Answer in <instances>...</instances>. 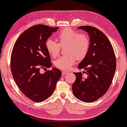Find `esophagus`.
Masks as SVG:
<instances>
[{
    "mask_svg": "<svg viewBox=\"0 0 127 127\" xmlns=\"http://www.w3.org/2000/svg\"><path fill=\"white\" fill-rule=\"evenodd\" d=\"M67 73H68V72H66V71H62V75H66Z\"/></svg>",
    "mask_w": 127,
    "mask_h": 127,
    "instance_id": "obj_1",
    "label": "esophagus"
}]
</instances>
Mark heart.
I'll list each match as a JSON object with an SVG mask.
<instances>
[{
	"mask_svg": "<svg viewBox=\"0 0 127 127\" xmlns=\"http://www.w3.org/2000/svg\"><path fill=\"white\" fill-rule=\"evenodd\" d=\"M57 38L59 43L51 38L45 42L47 50L52 58L59 56L61 47L65 46L64 51L66 55L54 61V65L57 68L62 70H69L76 59L82 60L86 57L90 46L89 38L87 34L66 28L57 35Z\"/></svg>",
	"mask_w": 127,
	"mask_h": 127,
	"instance_id": "heart-1",
	"label": "heart"
}]
</instances>
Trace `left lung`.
Segmentation results:
<instances>
[{
  "label": "left lung",
  "instance_id": "1",
  "mask_svg": "<svg viewBox=\"0 0 127 127\" xmlns=\"http://www.w3.org/2000/svg\"><path fill=\"white\" fill-rule=\"evenodd\" d=\"M78 29L88 32L90 46L86 57L78 68L86 70V77L82 72H74L76 80L72 84L74 96L84 102H92L106 93L115 74L116 61L113 46L107 36L99 29L91 26Z\"/></svg>",
  "mask_w": 127,
  "mask_h": 127
}]
</instances>
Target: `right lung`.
Returning a JSON list of instances; mask_svg holds the SVG:
<instances>
[{
  "label": "right lung",
  "mask_w": 127,
  "mask_h": 127,
  "mask_svg": "<svg viewBox=\"0 0 127 127\" xmlns=\"http://www.w3.org/2000/svg\"><path fill=\"white\" fill-rule=\"evenodd\" d=\"M59 28L36 25L27 29L17 39L12 49L11 72L17 86L24 95L40 102L53 94L62 72L53 67L44 74L40 68L52 66L45 42Z\"/></svg>",
  "instance_id": "obj_1"
}]
</instances>
